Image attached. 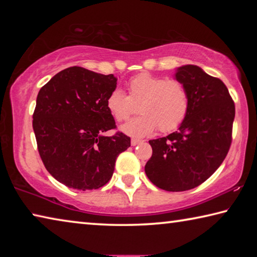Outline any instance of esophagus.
I'll use <instances>...</instances> for the list:
<instances>
[{
    "mask_svg": "<svg viewBox=\"0 0 257 257\" xmlns=\"http://www.w3.org/2000/svg\"><path fill=\"white\" fill-rule=\"evenodd\" d=\"M142 143H143L142 139H137V138H133V139H132V145H133V146L139 145V144H142Z\"/></svg>",
    "mask_w": 257,
    "mask_h": 257,
    "instance_id": "obj_1",
    "label": "esophagus"
}]
</instances>
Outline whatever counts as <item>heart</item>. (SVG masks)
I'll use <instances>...</instances> for the list:
<instances>
[{"instance_id": "1", "label": "heart", "mask_w": 257, "mask_h": 257, "mask_svg": "<svg viewBox=\"0 0 257 257\" xmlns=\"http://www.w3.org/2000/svg\"><path fill=\"white\" fill-rule=\"evenodd\" d=\"M127 87L128 95L115 88L106 98L107 110L118 122L127 121L137 112L138 105L142 114L123 125L125 134L142 137L156 128L161 133H171L187 118L190 97L182 81L139 73L130 78Z\"/></svg>"}]
</instances>
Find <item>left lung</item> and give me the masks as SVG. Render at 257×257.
<instances>
[{
    "mask_svg": "<svg viewBox=\"0 0 257 257\" xmlns=\"http://www.w3.org/2000/svg\"><path fill=\"white\" fill-rule=\"evenodd\" d=\"M190 106L178 132L150 141L149 179L167 191L193 189L207 180L227 156L232 142L234 103L227 86L193 64L177 69Z\"/></svg>",
    "mask_w": 257,
    "mask_h": 257,
    "instance_id": "left-lung-1",
    "label": "left lung"
}]
</instances>
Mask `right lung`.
I'll return each instance as SVG.
<instances>
[{"label": "right lung", "instance_id": "add662e5", "mask_svg": "<svg viewBox=\"0 0 257 257\" xmlns=\"http://www.w3.org/2000/svg\"><path fill=\"white\" fill-rule=\"evenodd\" d=\"M116 87L113 75L81 67L60 71L42 87L33 114L38 153L52 177L69 188L92 190L111 179L115 160L130 146L115 129L106 98Z\"/></svg>", "mask_w": 257, "mask_h": 257}]
</instances>
